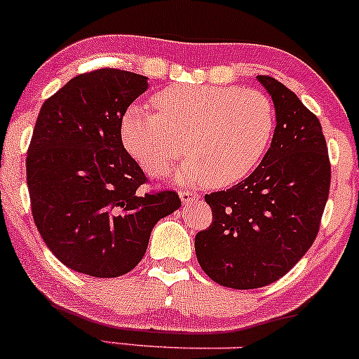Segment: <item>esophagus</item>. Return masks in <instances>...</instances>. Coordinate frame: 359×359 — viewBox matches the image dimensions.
Segmentation results:
<instances>
[{"label": "esophagus", "instance_id": "34e87169", "mask_svg": "<svg viewBox=\"0 0 359 359\" xmlns=\"http://www.w3.org/2000/svg\"><path fill=\"white\" fill-rule=\"evenodd\" d=\"M179 196H180V201H182L184 204H192V203H196V201L201 199L199 194L194 192V191H180Z\"/></svg>", "mask_w": 359, "mask_h": 359}]
</instances>
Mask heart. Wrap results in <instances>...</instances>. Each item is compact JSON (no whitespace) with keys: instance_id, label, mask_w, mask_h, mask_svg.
<instances>
[{"instance_id":"obj_1","label":"heart","mask_w":359,"mask_h":359,"mask_svg":"<svg viewBox=\"0 0 359 359\" xmlns=\"http://www.w3.org/2000/svg\"><path fill=\"white\" fill-rule=\"evenodd\" d=\"M151 111L133 104L123 116L126 150L150 175H165L184 154L177 180L229 185L258 165L273 133V104L259 90L170 86Z\"/></svg>"}]
</instances>
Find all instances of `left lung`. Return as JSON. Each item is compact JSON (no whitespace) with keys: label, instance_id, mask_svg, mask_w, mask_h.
Returning <instances> with one entry per match:
<instances>
[{"label":"left lung","instance_id":"obj_1","mask_svg":"<svg viewBox=\"0 0 359 359\" xmlns=\"http://www.w3.org/2000/svg\"><path fill=\"white\" fill-rule=\"evenodd\" d=\"M257 79L275 106L271 145L245 180L205 194L212 224L194 243L204 273L238 290L277 282L307 253L331 184L319 119L282 82L269 76Z\"/></svg>","mask_w":359,"mask_h":359}]
</instances>
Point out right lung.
Here are the masks:
<instances>
[{
	"label": "right lung",
	"instance_id": "obj_1",
	"mask_svg": "<svg viewBox=\"0 0 359 359\" xmlns=\"http://www.w3.org/2000/svg\"><path fill=\"white\" fill-rule=\"evenodd\" d=\"M147 89L135 72L81 74L36 118L27 155L34 221L48 250L89 277L133 270L154 226L182 204L174 191L143 192L147 177L123 147V116Z\"/></svg>",
	"mask_w": 359,
	"mask_h": 359
}]
</instances>
